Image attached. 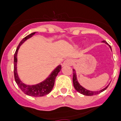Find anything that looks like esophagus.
Listing matches in <instances>:
<instances>
[{
  "instance_id": "1",
  "label": "esophagus",
  "mask_w": 121,
  "mask_h": 121,
  "mask_svg": "<svg viewBox=\"0 0 121 121\" xmlns=\"http://www.w3.org/2000/svg\"><path fill=\"white\" fill-rule=\"evenodd\" d=\"M73 61L72 59H66L64 60V62H63V66H71L73 64Z\"/></svg>"
}]
</instances>
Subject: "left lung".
<instances>
[{
    "label": "left lung",
    "mask_w": 121,
    "mask_h": 121,
    "mask_svg": "<svg viewBox=\"0 0 121 121\" xmlns=\"http://www.w3.org/2000/svg\"><path fill=\"white\" fill-rule=\"evenodd\" d=\"M103 42L108 44V43H107L105 41H103ZM109 47L111 48V47H110V46H109ZM73 86H74V89H76L77 91L79 93H80V94H83V95H85V96H93V95H96V94H99V93H101V92L104 91L107 89V88L108 87V86L106 87L105 89L101 90V91H89V90L85 89V88H83V87H82L81 85L79 84L78 81H77V74H76V72H75L74 69H73Z\"/></svg>",
    "instance_id": "8db88e82"
}]
</instances>
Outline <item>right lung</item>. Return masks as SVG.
<instances>
[{"label":"right lung","mask_w":121,"mask_h":121,"mask_svg":"<svg viewBox=\"0 0 121 121\" xmlns=\"http://www.w3.org/2000/svg\"><path fill=\"white\" fill-rule=\"evenodd\" d=\"M35 33L36 32H33V33L30 34L29 35L26 36L25 38H23L21 41V42L20 43V44H19L17 48H16V50L15 52V53H14V76L16 83H17L18 86L22 90V91L23 92H24L25 94L30 96L41 97V96L47 95L52 91V90L53 87V85H54L56 77H57L58 73L60 72V71L61 69V66L59 65V66H57L53 72L51 73L48 78H47L44 82H43L39 83V84L34 85H27L24 84L20 81V80L19 79L18 76V74H17V71H16L18 50L21 44H22L24 41H25L27 39L31 38Z\"/></svg>","instance_id":"add662e5"}]
</instances>
